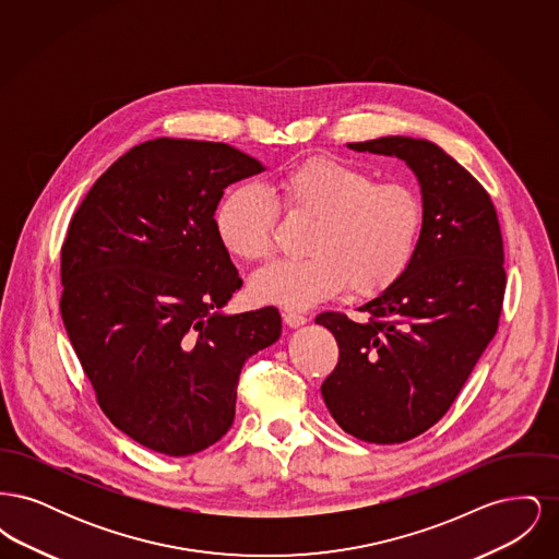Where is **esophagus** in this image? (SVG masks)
Here are the masks:
<instances>
[{
  "instance_id": "obj_1",
  "label": "esophagus",
  "mask_w": 559,
  "mask_h": 559,
  "mask_svg": "<svg viewBox=\"0 0 559 559\" xmlns=\"http://www.w3.org/2000/svg\"><path fill=\"white\" fill-rule=\"evenodd\" d=\"M283 319H285V322H287L292 329H297V326H301V324L308 322V319H306L304 314H299V312H285Z\"/></svg>"
}]
</instances>
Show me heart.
Listing matches in <instances>:
<instances>
[{
  "mask_svg": "<svg viewBox=\"0 0 559 559\" xmlns=\"http://www.w3.org/2000/svg\"><path fill=\"white\" fill-rule=\"evenodd\" d=\"M272 192L292 219L312 226L304 245L308 258L253 274L249 292L264 304L310 308L344 287L354 297H374L411 266L424 235L426 205L417 188L377 182L371 171L346 160H304ZM276 201L255 185L228 190L215 213L224 247L249 262L270 258Z\"/></svg>",
  "mask_w": 559,
  "mask_h": 559,
  "instance_id": "obj_1",
  "label": "heart"
}]
</instances>
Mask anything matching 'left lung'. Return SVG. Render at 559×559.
I'll return each instance as SVG.
<instances>
[{"label":"left lung","mask_w":559,"mask_h":559,"mask_svg":"<svg viewBox=\"0 0 559 559\" xmlns=\"http://www.w3.org/2000/svg\"><path fill=\"white\" fill-rule=\"evenodd\" d=\"M347 148L404 160L419 180L426 226L406 272L358 308L365 320L317 317L340 346L320 392L354 438L400 444L444 417L495 337L503 237L488 192L433 142L385 135Z\"/></svg>","instance_id":"8db88e82"}]
</instances>
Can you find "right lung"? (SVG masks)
<instances>
[{
	"instance_id": "right-lung-1",
	"label": "right lung",
	"mask_w": 559,
	"mask_h": 559,
	"mask_svg": "<svg viewBox=\"0 0 559 559\" xmlns=\"http://www.w3.org/2000/svg\"><path fill=\"white\" fill-rule=\"evenodd\" d=\"M266 167L224 142L157 138L90 188L60 251V314L110 424L187 456L235 421L245 360L281 337L266 306L222 314L242 281L217 237L224 188Z\"/></svg>"
}]
</instances>
